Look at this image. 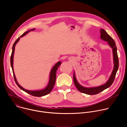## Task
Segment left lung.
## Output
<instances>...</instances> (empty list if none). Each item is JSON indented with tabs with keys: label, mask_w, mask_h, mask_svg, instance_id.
I'll use <instances>...</instances> for the list:
<instances>
[{
	"label": "left lung",
	"mask_w": 127,
	"mask_h": 127,
	"mask_svg": "<svg viewBox=\"0 0 127 127\" xmlns=\"http://www.w3.org/2000/svg\"><path fill=\"white\" fill-rule=\"evenodd\" d=\"M100 39L104 41L107 42L108 45L112 49L113 55V61H114V68L112 71L111 76L108 78V80L103 84L98 86L86 87L80 85L77 81L75 75V72L73 73V80L74 84L77 89L82 93L88 95H96L104 89L108 88L111 86L114 82L116 75L119 68V59L117 54V48L116 45V43L113 39L111 36L108 34L103 29H101L100 30Z\"/></svg>",
	"instance_id": "left-lung-1"
}]
</instances>
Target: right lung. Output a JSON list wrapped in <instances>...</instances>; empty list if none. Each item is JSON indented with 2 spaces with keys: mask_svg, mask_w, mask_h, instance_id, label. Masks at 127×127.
<instances>
[{
  "mask_svg": "<svg viewBox=\"0 0 127 127\" xmlns=\"http://www.w3.org/2000/svg\"><path fill=\"white\" fill-rule=\"evenodd\" d=\"M35 30V29H32V30H30L27 32H24L22 35H21L20 37L18 38L15 42H14V43L13 44V46H12V53H11V57H10V64H11V66L12 68V72H13V76H14V80L15 82L16 83V84H17V85L19 86L20 89H21L22 90H23V91L25 92L26 93L33 95L34 96H37V97H40V96H45L48 94H49V93H50L52 91V90L55 85V81H56V71L58 69V67L60 66V65L61 64V61H59L55 65H54L52 68L51 70V71L50 72V75H49V82L47 84V85L43 89H40V90H28V89H26L25 88H24V87H23L21 85H20L19 84V83H18L14 72V70H13V56H14V50H15V47L16 44L17 43V42L19 41L20 39L21 38L24 37V35H25L26 34H27L28 33H29L30 32L32 31H34Z\"/></svg>",
  "mask_w": 127,
  "mask_h": 127,
  "instance_id": "1",
  "label": "right lung"
}]
</instances>
